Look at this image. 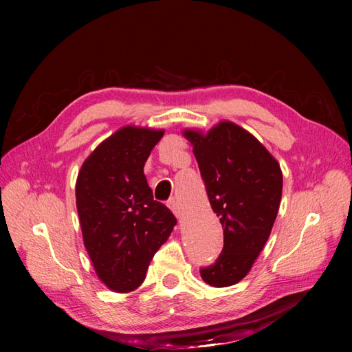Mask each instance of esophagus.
Listing matches in <instances>:
<instances>
[{"label":"esophagus","mask_w":352,"mask_h":352,"mask_svg":"<svg viewBox=\"0 0 352 352\" xmlns=\"http://www.w3.org/2000/svg\"><path fill=\"white\" fill-rule=\"evenodd\" d=\"M167 206H168V208L173 211V214L180 220L182 219V211H180V207H179V202L175 199V198H172L170 199L168 202H167Z\"/></svg>","instance_id":"34e87169"}]
</instances>
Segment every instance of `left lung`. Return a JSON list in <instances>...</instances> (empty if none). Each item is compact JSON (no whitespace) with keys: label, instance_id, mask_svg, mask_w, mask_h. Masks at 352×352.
I'll use <instances>...</instances> for the list:
<instances>
[{"label":"left lung","instance_id":"left-lung-1","mask_svg":"<svg viewBox=\"0 0 352 352\" xmlns=\"http://www.w3.org/2000/svg\"><path fill=\"white\" fill-rule=\"evenodd\" d=\"M194 146L212 211L223 228L221 254L199 270L210 286L238 283L267 242L282 199V170L264 145L241 126L223 120L207 133L185 129Z\"/></svg>","mask_w":352,"mask_h":352}]
</instances>
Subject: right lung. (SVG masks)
Segmentation results:
<instances>
[{
    "mask_svg": "<svg viewBox=\"0 0 352 352\" xmlns=\"http://www.w3.org/2000/svg\"><path fill=\"white\" fill-rule=\"evenodd\" d=\"M164 131L124 126L85 160L76 207L85 248L102 283L116 292L140 286L176 217L153 197L144 166Z\"/></svg>",
    "mask_w": 352,
    "mask_h": 352,
    "instance_id": "right-lung-1",
    "label": "right lung"
}]
</instances>
